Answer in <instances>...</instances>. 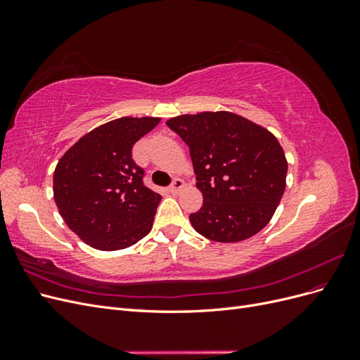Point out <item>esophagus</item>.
Returning a JSON list of instances; mask_svg holds the SVG:
<instances>
[{
  "mask_svg": "<svg viewBox=\"0 0 360 360\" xmlns=\"http://www.w3.org/2000/svg\"><path fill=\"white\" fill-rule=\"evenodd\" d=\"M183 188H184V181H183L181 179H174L172 183L169 184L168 191H169L171 193H179Z\"/></svg>",
  "mask_w": 360,
  "mask_h": 360,
  "instance_id": "esophagus-1",
  "label": "esophagus"
}]
</instances>
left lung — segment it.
<instances>
[{"mask_svg": "<svg viewBox=\"0 0 360 360\" xmlns=\"http://www.w3.org/2000/svg\"><path fill=\"white\" fill-rule=\"evenodd\" d=\"M189 147L202 205L192 226L214 242L252 237L274 216L285 191L287 159L275 135L233 112L169 118Z\"/></svg>", "mask_w": 360, "mask_h": 360, "instance_id": "obj_1", "label": "left lung"}]
</instances>
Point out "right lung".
<instances>
[{"label": "right lung", "mask_w": 360, "mask_h": 360, "mask_svg": "<svg viewBox=\"0 0 360 360\" xmlns=\"http://www.w3.org/2000/svg\"><path fill=\"white\" fill-rule=\"evenodd\" d=\"M160 118L123 117L75 143L53 172V200L81 240L101 250L135 245L153 225L162 197L144 184L134 144Z\"/></svg>", "instance_id": "1"}]
</instances>
